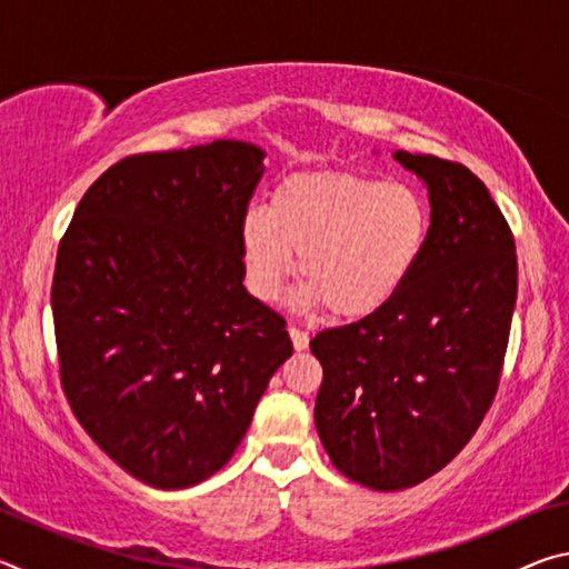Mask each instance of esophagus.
<instances>
[{"label": "esophagus", "mask_w": 569, "mask_h": 569, "mask_svg": "<svg viewBox=\"0 0 569 569\" xmlns=\"http://www.w3.org/2000/svg\"><path fill=\"white\" fill-rule=\"evenodd\" d=\"M288 336H291L296 351H306V349H308V333H306L303 329H296V326H288Z\"/></svg>", "instance_id": "34e87169"}]
</instances>
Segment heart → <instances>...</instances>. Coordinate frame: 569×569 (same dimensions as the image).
I'll return each instance as SVG.
<instances>
[{"label":"heart","instance_id":"1","mask_svg":"<svg viewBox=\"0 0 569 569\" xmlns=\"http://www.w3.org/2000/svg\"><path fill=\"white\" fill-rule=\"evenodd\" d=\"M429 230L427 200L407 182L298 172L273 190L268 210L250 208L240 223L246 283L261 301H276L298 256L301 306H326L339 321L371 319L411 281Z\"/></svg>","mask_w":569,"mask_h":569}]
</instances>
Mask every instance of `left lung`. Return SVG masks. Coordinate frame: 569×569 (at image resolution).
Wrapping results in <instances>:
<instances>
[{
  "instance_id": "8db88e82",
  "label": "left lung",
  "mask_w": 569,
  "mask_h": 569,
  "mask_svg": "<svg viewBox=\"0 0 569 569\" xmlns=\"http://www.w3.org/2000/svg\"><path fill=\"white\" fill-rule=\"evenodd\" d=\"M429 188L423 258L397 301L316 333V429L333 467L397 492L437 475L497 397L517 301L515 236L485 182L437 156L393 152Z\"/></svg>"
}]
</instances>
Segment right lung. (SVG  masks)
<instances>
[{
    "mask_svg": "<svg viewBox=\"0 0 569 569\" xmlns=\"http://www.w3.org/2000/svg\"><path fill=\"white\" fill-rule=\"evenodd\" d=\"M240 140L114 162L57 248L60 381L104 455L158 489L228 465L293 346L243 286L240 223L263 176Z\"/></svg>",
    "mask_w": 569,
    "mask_h": 569,
    "instance_id": "right-lung-1",
    "label": "right lung"
}]
</instances>
